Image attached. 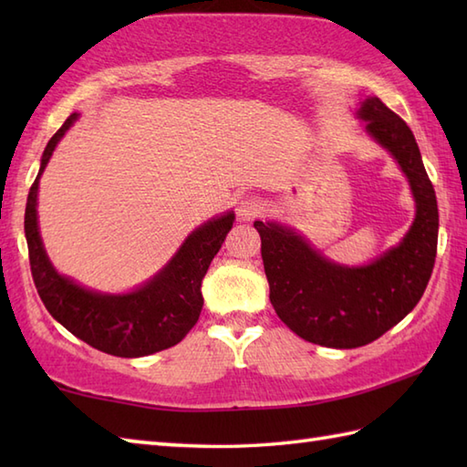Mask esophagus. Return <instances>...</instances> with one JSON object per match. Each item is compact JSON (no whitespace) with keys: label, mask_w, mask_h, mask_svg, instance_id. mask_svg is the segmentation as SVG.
Here are the masks:
<instances>
[{"label":"esophagus","mask_w":467,"mask_h":467,"mask_svg":"<svg viewBox=\"0 0 467 467\" xmlns=\"http://www.w3.org/2000/svg\"><path fill=\"white\" fill-rule=\"evenodd\" d=\"M261 211H263V202L254 196L243 198L239 206H236V213H239V218H243V221H253V218L261 214Z\"/></svg>","instance_id":"esophagus-1"}]
</instances>
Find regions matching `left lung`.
Segmentation results:
<instances>
[{
    "label": "left lung",
    "instance_id": "8db88e82",
    "mask_svg": "<svg viewBox=\"0 0 467 467\" xmlns=\"http://www.w3.org/2000/svg\"><path fill=\"white\" fill-rule=\"evenodd\" d=\"M359 118L410 178L418 213L403 241L375 263L349 269L323 259L289 228L254 223L279 319L305 341L333 349L363 347L398 325L420 303L438 253V201L410 126L379 98H367Z\"/></svg>",
    "mask_w": 467,
    "mask_h": 467
}]
</instances>
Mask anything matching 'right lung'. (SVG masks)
I'll return each mask as SVG.
<instances>
[{"instance_id": "obj_1", "label": "right lung", "mask_w": 467, "mask_h": 467, "mask_svg": "<svg viewBox=\"0 0 467 467\" xmlns=\"http://www.w3.org/2000/svg\"><path fill=\"white\" fill-rule=\"evenodd\" d=\"M76 116H69L49 138L42 166L27 194L24 228L37 295L57 323L98 351L116 357H144L168 349L181 343L201 317V285L211 261L233 228L234 214L226 213L196 228L164 271L134 293H92L57 275L39 239L37 184L56 144L72 126Z\"/></svg>"}]
</instances>
